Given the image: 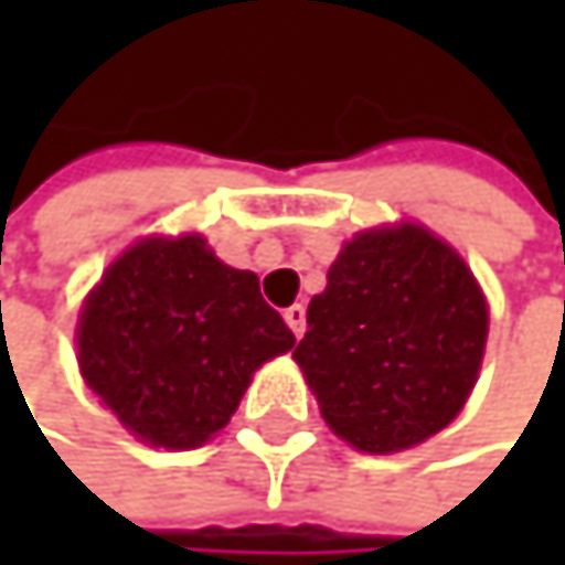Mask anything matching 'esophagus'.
<instances>
[{
  "label": "esophagus",
  "instance_id": "obj_1",
  "mask_svg": "<svg viewBox=\"0 0 565 565\" xmlns=\"http://www.w3.org/2000/svg\"><path fill=\"white\" fill-rule=\"evenodd\" d=\"M285 321H288V329L301 339V332H305V305H291V308H285Z\"/></svg>",
  "mask_w": 565,
  "mask_h": 565
}]
</instances>
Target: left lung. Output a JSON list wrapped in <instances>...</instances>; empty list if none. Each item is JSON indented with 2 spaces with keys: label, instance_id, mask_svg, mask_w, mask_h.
Masks as SVG:
<instances>
[{
  "label": "left lung",
  "instance_id": "8db88e82",
  "mask_svg": "<svg viewBox=\"0 0 565 565\" xmlns=\"http://www.w3.org/2000/svg\"><path fill=\"white\" fill-rule=\"evenodd\" d=\"M484 342L488 301L471 267L430 230L399 223L342 247L295 359L332 434L393 454L461 414Z\"/></svg>",
  "mask_w": 565,
  "mask_h": 565
}]
</instances>
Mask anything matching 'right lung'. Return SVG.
<instances>
[{
	"label": "right lung",
	"mask_w": 565,
	"mask_h": 565,
	"mask_svg": "<svg viewBox=\"0 0 565 565\" xmlns=\"http://www.w3.org/2000/svg\"><path fill=\"white\" fill-rule=\"evenodd\" d=\"M291 345L257 274L226 267L200 233L128 247L77 321L84 383L138 440L166 450L223 430L250 376Z\"/></svg>",
	"instance_id": "add662e5"
}]
</instances>
